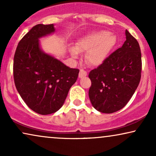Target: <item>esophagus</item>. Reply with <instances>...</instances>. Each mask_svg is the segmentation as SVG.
Here are the masks:
<instances>
[{
    "label": "esophagus",
    "mask_w": 156,
    "mask_h": 156,
    "mask_svg": "<svg viewBox=\"0 0 156 156\" xmlns=\"http://www.w3.org/2000/svg\"><path fill=\"white\" fill-rule=\"evenodd\" d=\"M87 75V72L86 71H84V69H80V73H79V77L80 78H82L84 77Z\"/></svg>",
    "instance_id": "esophagus-1"
}]
</instances>
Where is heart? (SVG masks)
I'll return each mask as SVG.
<instances>
[{
	"mask_svg": "<svg viewBox=\"0 0 156 156\" xmlns=\"http://www.w3.org/2000/svg\"><path fill=\"white\" fill-rule=\"evenodd\" d=\"M116 37L108 35L105 30H99L85 35L76 43L75 49H72L71 55L73 57L78 56V52L88 51L86 59L93 66H99L105 61L108 53L116 44Z\"/></svg>",
	"mask_w": 156,
	"mask_h": 156,
	"instance_id": "heart-1",
	"label": "heart"
}]
</instances>
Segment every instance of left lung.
I'll return each mask as SVG.
<instances>
[{"mask_svg":"<svg viewBox=\"0 0 156 156\" xmlns=\"http://www.w3.org/2000/svg\"><path fill=\"white\" fill-rule=\"evenodd\" d=\"M122 47L90 71L91 85L89 97L99 112L112 114L126 105L139 84L141 76V52L137 40L126 30Z\"/></svg>","mask_w":156,"mask_h":156,"instance_id":"left-lung-1","label":"left lung"}]
</instances>
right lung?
I'll return each mask as SVG.
<instances>
[{
  "label": "right lung",
  "instance_id": "right-lung-1",
  "mask_svg": "<svg viewBox=\"0 0 156 156\" xmlns=\"http://www.w3.org/2000/svg\"><path fill=\"white\" fill-rule=\"evenodd\" d=\"M53 32V24L35 25L19 42L14 55L17 90L30 108L42 115L62 106L80 72L40 50L38 39Z\"/></svg>",
  "mask_w": 156,
  "mask_h": 156
}]
</instances>
